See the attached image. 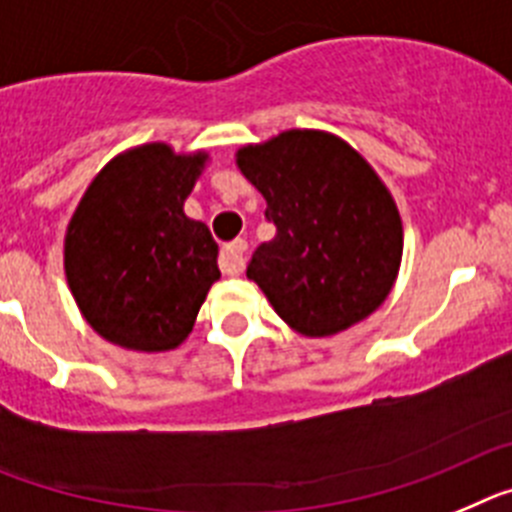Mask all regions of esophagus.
<instances>
[{"label":"esophagus","instance_id":"obj_1","mask_svg":"<svg viewBox=\"0 0 512 512\" xmlns=\"http://www.w3.org/2000/svg\"><path fill=\"white\" fill-rule=\"evenodd\" d=\"M244 255H247V242H244V239H234V242L224 244V247H221L219 268L224 270L226 275H237L239 270L244 268Z\"/></svg>","mask_w":512,"mask_h":512}]
</instances>
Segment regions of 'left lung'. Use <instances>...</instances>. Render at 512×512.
Returning <instances> with one entry per match:
<instances>
[{
    "mask_svg": "<svg viewBox=\"0 0 512 512\" xmlns=\"http://www.w3.org/2000/svg\"><path fill=\"white\" fill-rule=\"evenodd\" d=\"M237 164L275 226L247 278L283 322L327 337L384 304L402 260V221L358 151L332 133L286 131L239 149Z\"/></svg>",
    "mask_w": 512,
    "mask_h": 512,
    "instance_id": "left-lung-1",
    "label": "left lung"
}]
</instances>
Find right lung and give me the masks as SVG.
I'll return each instance as SVG.
<instances>
[{"mask_svg":"<svg viewBox=\"0 0 512 512\" xmlns=\"http://www.w3.org/2000/svg\"><path fill=\"white\" fill-rule=\"evenodd\" d=\"M203 154L146 144L115 157L84 193L69 231V288L92 330L144 353L177 348L219 281V244L182 203Z\"/></svg>","mask_w":512,"mask_h":512,"instance_id":"obj_1","label":"right lung"}]
</instances>
